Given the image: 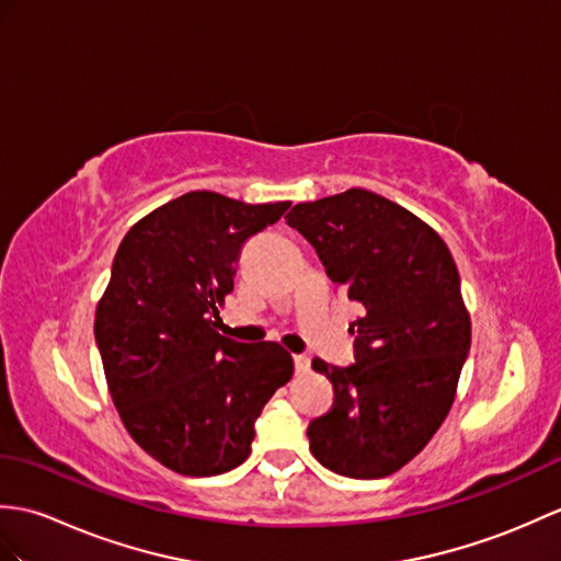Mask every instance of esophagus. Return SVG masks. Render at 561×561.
I'll return each instance as SVG.
<instances>
[{"label":"esophagus","mask_w":561,"mask_h":561,"mask_svg":"<svg viewBox=\"0 0 561 561\" xmlns=\"http://www.w3.org/2000/svg\"><path fill=\"white\" fill-rule=\"evenodd\" d=\"M294 366H296V373H298V375H304V373H308V368H310V358H308L306 354H296V356H294Z\"/></svg>","instance_id":"34e87169"}]
</instances>
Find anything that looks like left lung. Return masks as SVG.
Returning a JSON list of instances; mask_svg holds the SVG:
<instances>
[{
    "instance_id": "obj_1",
    "label": "left lung",
    "mask_w": 561,
    "mask_h": 561,
    "mask_svg": "<svg viewBox=\"0 0 561 561\" xmlns=\"http://www.w3.org/2000/svg\"><path fill=\"white\" fill-rule=\"evenodd\" d=\"M286 225L360 308L356 363L312 358L334 385L332 409L308 425L312 457L346 478L392 476L447 419L471 348L459 270L425 221L366 188L298 203Z\"/></svg>"
}]
</instances>
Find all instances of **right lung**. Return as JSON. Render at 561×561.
Returning a JSON list of instances; mask_svg holds the SVG:
<instances>
[{
    "label": "right lung",
    "mask_w": 561,
    "mask_h": 561,
    "mask_svg": "<svg viewBox=\"0 0 561 561\" xmlns=\"http://www.w3.org/2000/svg\"><path fill=\"white\" fill-rule=\"evenodd\" d=\"M289 205L191 191L142 217L114 255L95 312L104 377L128 435L181 476L249 459L260 411L291 380L279 344L217 332L241 245Z\"/></svg>",
    "instance_id": "obj_1"
}]
</instances>
